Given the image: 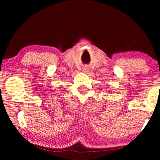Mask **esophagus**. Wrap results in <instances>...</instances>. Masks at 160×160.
Wrapping results in <instances>:
<instances>
[{"label": "esophagus", "instance_id": "obj_1", "mask_svg": "<svg viewBox=\"0 0 160 160\" xmlns=\"http://www.w3.org/2000/svg\"><path fill=\"white\" fill-rule=\"evenodd\" d=\"M83 71H84L85 73H88L89 72V68L84 67V68H83Z\"/></svg>", "mask_w": 160, "mask_h": 160}]
</instances>
